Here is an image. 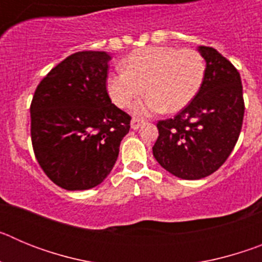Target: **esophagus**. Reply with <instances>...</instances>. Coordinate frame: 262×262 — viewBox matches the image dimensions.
I'll return each instance as SVG.
<instances>
[{
  "label": "esophagus",
  "instance_id": "esophagus-1",
  "mask_svg": "<svg viewBox=\"0 0 262 262\" xmlns=\"http://www.w3.org/2000/svg\"><path fill=\"white\" fill-rule=\"evenodd\" d=\"M144 123H145V120L140 119V118H133V120H131V128L138 129L140 128Z\"/></svg>",
  "mask_w": 262,
  "mask_h": 262
}]
</instances>
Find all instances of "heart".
Wrapping results in <instances>:
<instances>
[{
  "label": "heart",
  "instance_id": "b5f03b06",
  "mask_svg": "<svg viewBox=\"0 0 262 262\" xmlns=\"http://www.w3.org/2000/svg\"><path fill=\"white\" fill-rule=\"evenodd\" d=\"M205 77L206 61L198 51L145 47L129 53L123 69L108 76L106 86L111 101L122 108L145 89L147 96L135 103L134 111L147 115L184 108L200 93Z\"/></svg>",
  "mask_w": 262,
  "mask_h": 262
}]
</instances>
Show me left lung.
<instances>
[{
	"label": "left lung",
	"instance_id": "obj_1",
	"mask_svg": "<svg viewBox=\"0 0 262 262\" xmlns=\"http://www.w3.org/2000/svg\"><path fill=\"white\" fill-rule=\"evenodd\" d=\"M206 77L200 93L174 118L157 123L152 151L157 163L182 180H200L232 152L244 118L240 73L215 48L200 46Z\"/></svg>",
	"mask_w": 262,
	"mask_h": 262
}]
</instances>
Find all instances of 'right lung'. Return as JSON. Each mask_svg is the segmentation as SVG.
<instances>
[{"instance_id":"right-lung-1","label":"right lung","mask_w":262,"mask_h":262,"mask_svg":"<svg viewBox=\"0 0 262 262\" xmlns=\"http://www.w3.org/2000/svg\"><path fill=\"white\" fill-rule=\"evenodd\" d=\"M105 51H81L62 60L32 97L31 142L39 165L66 190H88L111 172L131 117L106 89Z\"/></svg>"}]
</instances>
